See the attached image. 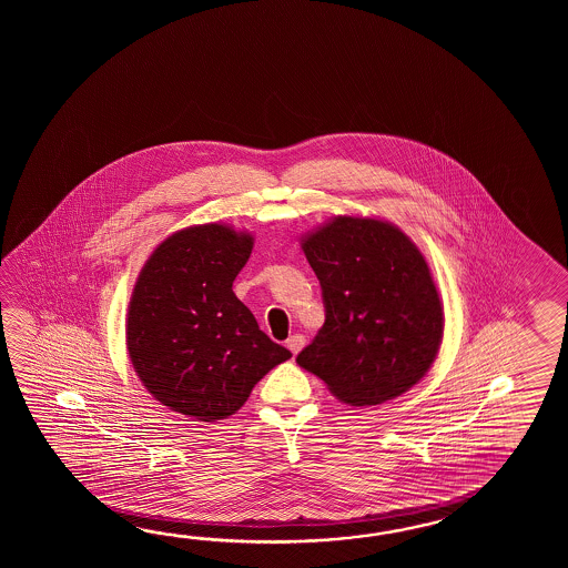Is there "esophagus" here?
I'll return each mask as SVG.
<instances>
[{
  "label": "esophagus",
  "instance_id": "1",
  "mask_svg": "<svg viewBox=\"0 0 568 568\" xmlns=\"http://www.w3.org/2000/svg\"><path fill=\"white\" fill-rule=\"evenodd\" d=\"M304 343H306V338L302 337V335H298V333H296V335H292V337H290L288 341H286V347H288V349L292 351L294 355H296V353H298V351H301L302 347H304Z\"/></svg>",
  "mask_w": 568,
  "mask_h": 568
}]
</instances>
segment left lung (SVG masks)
<instances>
[{"label":"left lung","mask_w":568,"mask_h":568,"mask_svg":"<svg viewBox=\"0 0 568 568\" xmlns=\"http://www.w3.org/2000/svg\"><path fill=\"white\" fill-rule=\"evenodd\" d=\"M325 325L296 363L351 406L408 392L435 362L443 306L418 247L394 225L337 217L302 243Z\"/></svg>","instance_id":"1"}]
</instances>
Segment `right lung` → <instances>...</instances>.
Wrapping results in <instances>:
<instances>
[{
  "label": "right lung",
  "mask_w": 568,
  "mask_h": 568,
  "mask_svg": "<svg viewBox=\"0 0 568 568\" xmlns=\"http://www.w3.org/2000/svg\"><path fill=\"white\" fill-rule=\"evenodd\" d=\"M254 240L209 223L179 231L145 262L128 313V351L148 392L203 423L242 408L255 384L292 357L233 294Z\"/></svg>",
  "instance_id": "add662e5"
}]
</instances>
